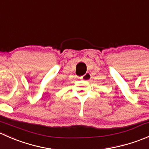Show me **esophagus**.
Listing matches in <instances>:
<instances>
[{"mask_svg":"<svg viewBox=\"0 0 149 149\" xmlns=\"http://www.w3.org/2000/svg\"><path fill=\"white\" fill-rule=\"evenodd\" d=\"M91 75L89 73H86L85 75L81 76L80 79L84 81H89L90 79H91Z\"/></svg>","mask_w":149,"mask_h":149,"instance_id":"34e87169","label":"esophagus"}]
</instances>
